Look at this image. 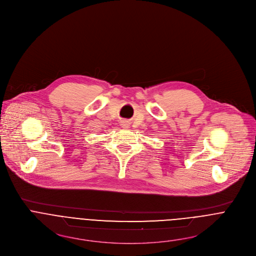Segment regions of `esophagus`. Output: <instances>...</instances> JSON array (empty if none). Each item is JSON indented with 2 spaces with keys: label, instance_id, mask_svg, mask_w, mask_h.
Returning <instances> with one entry per match:
<instances>
[{
  "label": "esophagus",
  "instance_id": "obj_1",
  "mask_svg": "<svg viewBox=\"0 0 256 256\" xmlns=\"http://www.w3.org/2000/svg\"><path fill=\"white\" fill-rule=\"evenodd\" d=\"M122 126H123L124 128H129V127H130V123L127 122V121H124V122L122 123Z\"/></svg>",
  "mask_w": 256,
  "mask_h": 256
}]
</instances>
